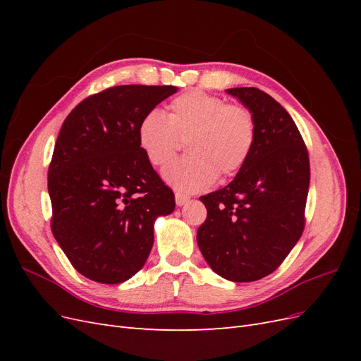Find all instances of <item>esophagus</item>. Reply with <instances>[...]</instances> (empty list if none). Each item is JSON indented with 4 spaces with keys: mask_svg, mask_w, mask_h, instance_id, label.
Masks as SVG:
<instances>
[{
    "mask_svg": "<svg viewBox=\"0 0 361 361\" xmlns=\"http://www.w3.org/2000/svg\"><path fill=\"white\" fill-rule=\"evenodd\" d=\"M174 200H176L178 206H183L185 203L190 200V197H188V195L182 194V192H176V194H174Z\"/></svg>",
    "mask_w": 361,
    "mask_h": 361,
    "instance_id": "obj_1",
    "label": "esophagus"
}]
</instances>
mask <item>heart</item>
Segmentation results:
<instances>
[{
  "mask_svg": "<svg viewBox=\"0 0 361 361\" xmlns=\"http://www.w3.org/2000/svg\"><path fill=\"white\" fill-rule=\"evenodd\" d=\"M185 138L190 155L167 164L162 178L180 191H203L220 171L227 176L247 162L256 141V118L247 106L192 90L174 97L167 116L154 108L137 126L138 146L152 166L166 164Z\"/></svg>",
  "mask_w": 361,
  "mask_h": 361,
  "instance_id": "b5f03b06",
  "label": "heart"
}]
</instances>
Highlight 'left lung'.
Instances as JSON below:
<instances>
[{"instance_id":"obj_1","label":"left lung","mask_w":361,"mask_h":361,"mask_svg":"<svg viewBox=\"0 0 361 361\" xmlns=\"http://www.w3.org/2000/svg\"><path fill=\"white\" fill-rule=\"evenodd\" d=\"M256 118L255 147L227 187L203 195L197 244L226 280L256 281L274 272L304 231L310 164L289 113L255 87L227 89Z\"/></svg>"}]
</instances>
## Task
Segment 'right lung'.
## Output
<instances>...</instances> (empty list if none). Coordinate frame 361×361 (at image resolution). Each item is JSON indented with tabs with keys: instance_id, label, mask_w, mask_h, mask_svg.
Wrapping results in <instances>:
<instances>
[{
	"instance_id": "add662e5",
	"label": "right lung",
	"mask_w": 361,
	"mask_h": 361,
	"mask_svg": "<svg viewBox=\"0 0 361 361\" xmlns=\"http://www.w3.org/2000/svg\"><path fill=\"white\" fill-rule=\"evenodd\" d=\"M178 92L173 85H117L87 97L63 122L48 170L54 238L73 268L117 285L143 268L154 224L174 211L137 140L140 118Z\"/></svg>"
}]
</instances>
